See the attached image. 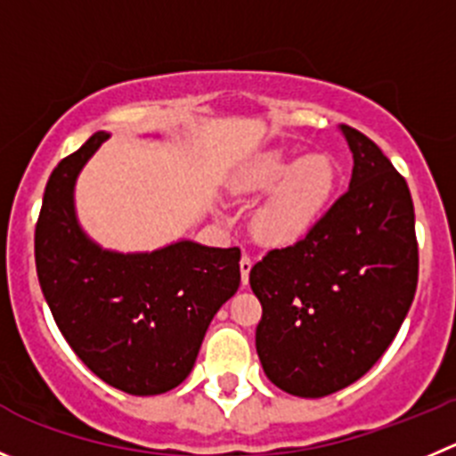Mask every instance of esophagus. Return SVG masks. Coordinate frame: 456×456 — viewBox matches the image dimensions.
Instances as JSON below:
<instances>
[{
    "label": "esophagus",
    "mask_w": 456,
    "mask_h": 456,
    "mask_svg": "<svg viewBox=\"0 0 456 456\" xmlns=\"http://www.w3.org/2000/svg\"><path fill=\"white\" fill-rule=\"evenodd\" d=\"M250 268H253V259L248 255L240 259V271H241V284H248V275H250Z\"/></svg>",
    "instance_id": "34e87169"
}]
</instances>
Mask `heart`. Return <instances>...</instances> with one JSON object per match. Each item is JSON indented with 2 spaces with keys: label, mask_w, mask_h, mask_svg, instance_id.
Segmentation results:
<instances>
[{
  "label": "heart",
  "mask_w": 456,
  "mask_h": 456,
  "mask_svg": "<svg viewBox=\"0 0 456 456\" xmlns=\"http://www.w3.org/2000/svg\"><path fill=\"white\" fill-rule=\"evenodd\" d=\"M338 188V166L329 154L296 159L284 150L257 156L237 181V192L262 197L271 192L255 212L253 232L271 248L300 244L322 221Z\"/></svg>",
  "instance_id": "heart-1"
}]
</instances>
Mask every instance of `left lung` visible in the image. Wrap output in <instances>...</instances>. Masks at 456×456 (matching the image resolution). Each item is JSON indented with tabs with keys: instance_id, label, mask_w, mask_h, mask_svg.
<instances>
[{
	"instance_id": "8db88e82",
	"label": "left lung",
	"mask_w": 456,
	"mask_h": 456,
	"mask_svg": "<svg viewBox=\"0 0 456 456\" xmlns=\"http://www.w3.org/2000/svg\"><path fill=\"white\" fill-rule=\"evenodd\" d=\"M354 154L349 190L300 244L250 268L262 302L255 346L284 392L320 398L355 383L396 338L419 281L414 203L371 138L340 125Z\"/></svg>"
}]
</instances>
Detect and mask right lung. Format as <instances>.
Returning a JSON list of instances; mask_svg holds the SVG:
<instances>
[{"instance_id":"add662e5","label":"right lung","mask_w":456,"mask_h":456,"mask_svg":"<svg viewBox=\"0 0 456 456\" xmlns=\"http://www.w3.org/2000/svg\"><path fill=\"white\" fill-rule=\"evenodd\" d=\"M110 138L95 132L58 163L36 224V268L69 346L132 396L175 389L192 371L208 324L240 289V248L176 241L154 253H111L82 232L73 188Z\"/></svg>"}]
</instances>
